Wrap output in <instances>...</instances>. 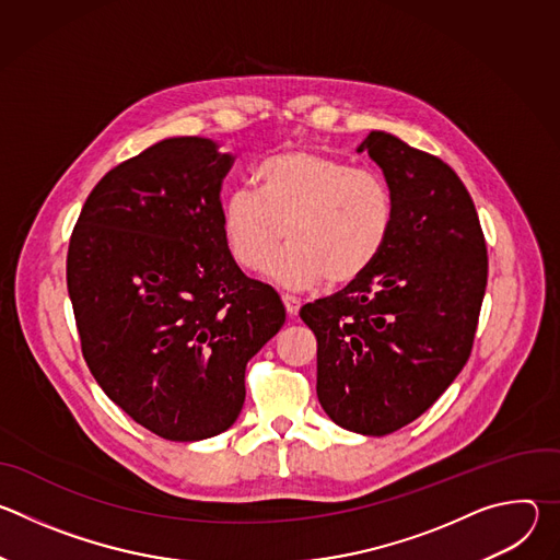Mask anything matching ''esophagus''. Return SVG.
Segmentation results:
<instances>
[{
  "label": "esophagus",
  "instance_id": "obj_1",
  "mask_svg": "<svg viewBox=\"0 0 560 560\" xmlns=\"http://www.w3.org/2000/svg\"><path fill=\"white\" fill-rule=\"evenodd\" d=\"M281 301H283V305H285V312H288L290 316H296V314H299L301 301H299L294 294H283V296H281Z\"/></svg>",
  "mask_w": 560,
  "mask_h": 560
}]
</instances>
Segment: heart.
Listing matches in <instances>:
<instances>
[{
	"label": "heart",
	"instance_id": "b5f03b06",
	"mask_svg": "<svg viewBox=\"0 0 560 560\" xmlns=\"http://www.w3.org/2000/svg\"><path fill=\"white\" fill-rule=\"evenodd\" d=\"M253 186L255 192L234 190L221 206L225 246L238 266L257 272L285 236L290 246L270 268L285 288L354 283L392 236V186L346 159L310 148L275 152L253 171Z\"/></svg>",
	"mask_w": 560,
	"mask_h": 560
}]
</instances>
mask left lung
Listing matches in <instances>:
<instances>
[{
    "mask_svg": "<svg viewBox=\"0 0 560 560\" xmlns=\"http://www.w3.org/2000/svg\"><path fill=\"white\" fill-rule=\"evenodd\" d=\"M357 152L396 199L378 261L301 307L316 337V396L341 428L383 436L419 419L469 359L488 285L486 236L458 175L439 156L372 130Z\"/></svg>",
    "mask_w": 560,
    "mask_h": 560,
    "instance_id": "left-lung-1",
    "label": "left lung"
}]
</instances>
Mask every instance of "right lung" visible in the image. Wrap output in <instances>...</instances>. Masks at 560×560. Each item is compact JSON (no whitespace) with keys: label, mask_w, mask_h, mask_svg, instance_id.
<instances>
[{"label":"right lung","mask_w":560,"mask_h":560,"mask_svg":"<svg viewBox=\"0 0 560 560\" xmlns=\"http://www.w3.org/2000/svg\"><path fill=\"white\" fill-rule=\"evenodd\" d=\"M232 162L212 139L159 141L102 177L70 234L82 354L110 401L168 441L236 421L246 365L285 322L279 294L225 246L219 192Z\"/></svg>","instance_id":"obj_1"}]
</instances>
